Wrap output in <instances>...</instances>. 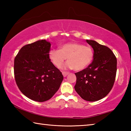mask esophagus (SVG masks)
Masks as SVG:
<instances>
[{
    "mask_svg": "<svg viewBox=\"0 0 131 131\" xmlns=\"http://www.w3.org/2000/svg\"><path fill=\"white\" fill-rule=\"evenodd\" d=\"M62 73L63 77H66L69 73V72H62Z\"/></svg>",
    "mask_w": 131,
    "mask_h": 131,
    "instance_id": "34e87169",
    "label": "esophagus"
}]
</instances>
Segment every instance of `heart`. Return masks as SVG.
Instances as JSON below:
<instances>
[{
    "label": "heart",
    "instance_id": "b5f03b06",
    "mask_svg": "<svg viewBox=\"0 0 131 131\" xmlns=\"http://www.w3.org/2000/svg\"><path fill=\"white\" fill-rule=\"evenodd\" d=\"M48 57L52 63L59 68L67 58V62L63 66L65 69H73L76 71L83 70L91 62L94 57L92 48L83 44L69 43L63 44L59 50L52 49Z\"/></svg>",
    "mask_w": 131,
    "mask_h": 131
}]
</instances>
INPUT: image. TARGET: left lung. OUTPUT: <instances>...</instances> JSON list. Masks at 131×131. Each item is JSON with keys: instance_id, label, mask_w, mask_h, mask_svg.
Wrapping results in <instances>:
<instances>
[{"instance_id": "obj_1", "label": "left lung", "mask_w": 131, "mask_h": 131, "mask_svg": "<svg viewBox=\"0 0 131 131\" xmlns=\"http://www.w3.org/2000/svg\"><path fill=\"white\" fill-rule=\"evenodd\" d=\"M94 49V59L87 68L75 73L74 89L87 101H99L113 87L117 72V58L109 48L94 40H86Z\"/></svg>"}]
</instances>
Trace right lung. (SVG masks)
<instances>
[{
	"label": "right lung",
	"instance_id": "right-lung-1",
	"mask_svg": "<svg viewBox=\"0 0 131 131\" xmlns=\"http://www.w3.org/2000/svg\"><path fill=\"white\" fill-rule=\"evenodd\" d=\"M50 49V43L41 40L23 46L15 57V82L21 92L33 101L49 100L63 79L49 58Z\"/></svg>",
	"mask_w": 131,
	"mask_h": 131
}]
</instances>
